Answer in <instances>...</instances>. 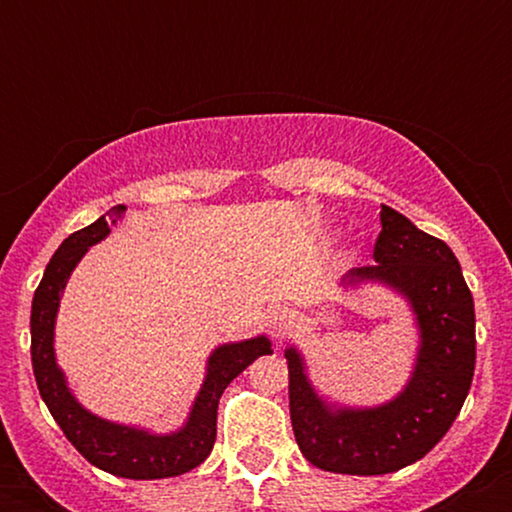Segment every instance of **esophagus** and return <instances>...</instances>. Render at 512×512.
<instances>
[{
    "instance_id": "obj_1",
    "label": "esophagus",
    "mask_w": 512,
    "mask_h": 512,
    "mask_svg": "<svg viewBox=\"0 0 512 512\" xmlns=\"http://www.w3.org/2000/svg\"><path fill=\"white\" fill-rule=\"evenodd\" d=\"M293 320V313L289 308H276L272 310V315H269V325H272L274 332H284L286 327L291 325Z\"/></svg>"
}]
</instances>
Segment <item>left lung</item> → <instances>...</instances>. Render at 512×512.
<instances>
[{
    "instance_id": "8db88e82",
    "label": "left lung",
    "mask_w": 512,
    "mask_h": 512,
    "mask_svg": "<svg viewBox=\"0 0 512 512\" xmlns=\"http://www.w3.org/2000/svg\"><path fill=\"white\" fill-rule=\"evenodd\" d=\"M380 226L375 264L349 281H383L414 308L421 349L402 395L375 409L332 411L305 378L301 354L286 349L293 436L305 460L334 474L375 477L421 460L448 433L474 378V301L457 257L395 209L383 207Z\"/></svg>"
}]
</instances>
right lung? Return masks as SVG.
<instances>
[{"instance_id":"right-lung-1","label":"right lung","mask_w":512,"mask_h":512,"mask_svg":"<svg viewBox=\"0 0 512 512\" xmlns=\"http://www.w3.org/2000/svg\"><path fill=\"white\" fill-rule=\"evenodd\" d=\"M122 211H125L122 204L113 207L91 226L72 233L45 267L31 308V361L35 383H38L43 402L48 404L52 419L60 424L69 443L98 469L125 479L178 477L207 460L214 448L216 409L228 383L238 378L257 356L272 354V346L267 337H255L216 349L209 358L207 378L195 399L187 426L170 436H151L139 428L117 426L88 414L64 385L62 370L55 363L52 332H55L57 305H60L69 274L93 243L108 236L110 226L120 219Z\"/></svg>"}]
</instances>
